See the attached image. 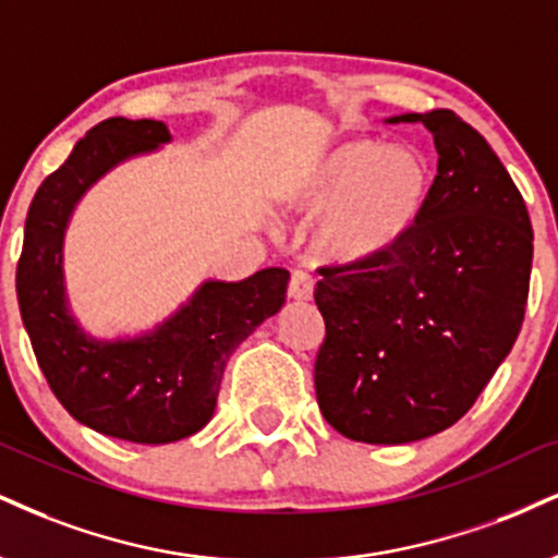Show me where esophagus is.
<instances>
[{"label":"esophagus","mask_w":558,"mask_h":558,"mask_svg":"<svg viewBox=\"0 0 558 558\" xmlns=\"http://www.w3.org/2000/svg\"><path fill=\"white\" fill-rule=\"evenodd\" d=\"M288 296H291L293 301H312V296H314L312 275L304 270H293L291 286H288Z\"/></svg>","instance_id":"esophagus-1"}]
</instances>
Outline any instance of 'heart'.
Here are the masks:
<instances>
[{
	"instance_id": "obj_1",
	"label": "heart",
	"mask_w": 558,
	"mask_h": 558,
	"mask_svg": "<svg viewBox=\"0 0 558 558\" xmlns=\"http://www.w3.org/2000/svg\"><path fill=\"white\" fill-rule=\"evenodd\" d=\"M432 194V166L413 145L355 137L332 147L299 181L291 203L322 215L314 250L338 265H364L395 252L418 226Z\"/></svg>"
}]
</instances>
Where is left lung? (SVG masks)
Masks as SVG:
<instances>
[{"label": "left lung", "mask_w": 558, "mask_h": 558, "mask_svg": "<svg viewBox=\"0 0 558 558\" xmlns=\"http://www.w3.org/2000/svg\"><path fill=\"white\" fill-rule=\"evenodd\" d=\"M387 122H421L434 134L436 179L398 250L319 270L314 301L327 335L314 387L335 432L366 445H411L458 424L512 351L533 228L492 145L458 113Z\"/></svg>", "instance_id": "8db88e82"}]
</instances>
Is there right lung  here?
Returning a JSON list of instances; mask_svg holds the SVG:
<instances>
[{"instance_id": "add662e5", "label": "right lung", "mask_w": 558, "mask_h": 558, "mask_svg": "<svg viewBox=\"0 0 558 558\" xmlns=\"http://www.w3.org/2000/svg\"><path fill=\"white\" fill-rule=\"evenodd\" d=\"M156 119L113 117L93 126L38 186L25 218L17 301L33 353L66 413L93 432L169 445L207 426L231 353L286 304L291 272L207 278L169 317L134 335L87 332L64 280V236L77 205L106 173L171 143Z\"/></svg>"}]
</instances>
